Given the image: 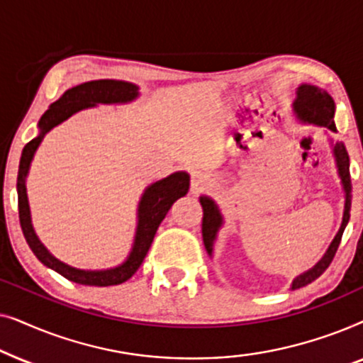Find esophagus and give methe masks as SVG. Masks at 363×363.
<instances>
[{
	"label": "esophagus",
	"mask_w": 363,
	"mask_h": 363,
	"mask_svg": "<svg viewBox=\"0 0 363 363\" xmlns=\"http://www.w3.org/2000/svg\"><path fill=\"white\" fill-rule=\"evenodd\" d=\"M211 185V177L206 172L196 170L191 173V191L200 193Z\"/></svg>",
	"instance_id": "34e87169"
}]
</instances>
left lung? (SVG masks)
I'll use <instances>...</instances> for the list:
<instances>
[{
    "mask_svg": "<svg viewBox=\"0 0 363 363\" xmlns=\"http://www.w3.org/2000/svg\"><path fill=\"white\" fill-rule=\"evenodd\" d=\"M292 108H294L296 117L299 118L301 122L304 123H314V125L325 127L332 132H337L335 123H334V113H335V104L334 99H332L329 94H327L324 89L311 86V84H301L296 91V99L294 104H292ZM334 157L337 163V172H339L342 186H344L345 191V208H344V218H342L340 230L337 233L334 241L330 242L329 250L322 259L317 262L314 267H311L309 271H306L304 274L297 276L294 281H292L291 289H299V287H304L311 284L312 281H315L322 272H324L329 264L334 259L337 247L340 245L342 235H344V230L349 223L350 218V170H349V155H347V150L344 143L337 142L334 143ZM200 203L203 208V223H201V233H203V242H205V247L208 255L211 256L213 252V245H215L218 230L223 226V215L220 208L216 206V203L211 200L210 196H200Z\"/></svg>",
    "mask_w": 363,
    "mask_h": 363,
    "instance_id": "1",
    "label": "left lung"
}]
</instances>
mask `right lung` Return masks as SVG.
<instances>
[{"mask_svg": "<svg viewBox=\"0 0 363 363\" xmlns=\"http://www.w3.org/2000/svg\"><path fill=\"white\" fill-rule=\"evenodd\" d=\"M138 97V87L132 82L113 81V79H101V81H91L79 84V86L67 89L56 102L51 104L46 112L43 113L41 121H39V135L33 138L31 142L26 143L23 148L21 162H19L18 170V210H19V223H21L23 235L26 238V242L31 247L34 256L43 262L44 266L51 267L52 271L66 277V279L77 282L84 286H117L125 282L127 279L135 274L138 267L145 259L148 250H150L155 233L163 221V218L170 210L173 203L178 198L185 196L190 188V175L186 172L172 173L170 177L163 178L152 183L150 186L145 188L143 195L138 203L137 213V231L135 240L130 255L127 259L116 267L101 271H86L77 269L66 264V262L59 261L54 257L51 252L46 250V246L39 241L36 233H34L31 223V211H29L28 193H26V177L31 167L33 157L36 153L38 147L41 145L43 138L46 137L49 130L59 123L67 121L69 117L84 108L96 107L97 104H127L135 101Z\"/></svg>", "mask_w": 363, "mask_h": 363, "instance_id": "add662e5", "label": "right lung"}]
</instances>
